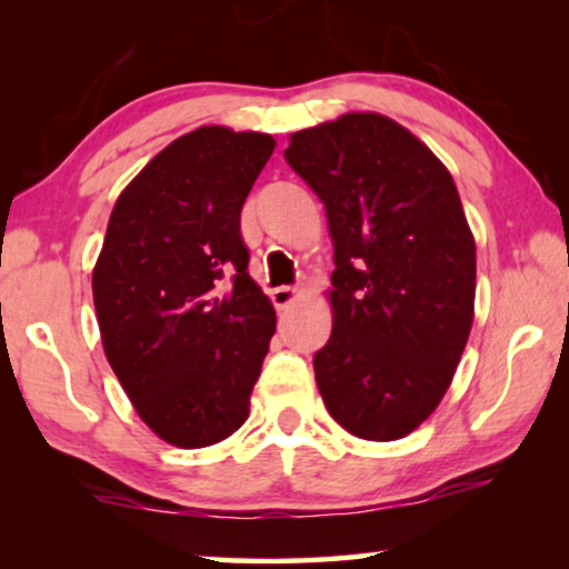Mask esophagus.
<instances>
[{
  "instance_id": "esophagus-1",
  "label": "esophagus",
  "mask_w": 569,
  "mask_h": 569,
  "mask_svg": "<svg viewBox=\"0 0 569 569\" xmlns=\"http://www.w3.org/2000/svg\"><path fill=\"white\" fill-rule=\"evenodd\" d=\"M298 298H300L298 287H277V290H271V302H274L277 308L292 306Z\"/></svg>"
}]
</instances>
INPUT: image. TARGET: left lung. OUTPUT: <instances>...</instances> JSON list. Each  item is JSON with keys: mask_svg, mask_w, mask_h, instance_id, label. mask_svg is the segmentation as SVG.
<instances>
[{"mask_svg": "<svg viewBox=\"0 0 569 569\" xmlns=\"http://www.w3.org/2000/svg\"><path fill=\"white\" fill-rule=\"evenodd\" d=\"M284 160L323 201L337 263L318 391L347 432L399 440L446 396L473 321L477 246L453 178L380 113L302 129Z\"/></svg>", "mask_w": 569, "mask_h": 569, "instance_id": "1", "label": "left lung"}]
</instances>
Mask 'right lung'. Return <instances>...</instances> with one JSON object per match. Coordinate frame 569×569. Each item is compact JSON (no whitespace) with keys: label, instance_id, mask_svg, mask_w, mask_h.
Segmentation results:
<instances>
[{"label":"right lung","instance_id":"right-lung-1","mask_svg":"<svg viewBox=\"0 0 569 569\" xmlns=\"http://www.w3.org/2000/svg\"><path fill=\"white\" fill-rule=\"evenodd\" d=\"M271 152L269 134L201 127L154 154L108 220L92 271L103 349L170 446H214L248 419L277 313L248 277L240 209Z\"/></svg>","mask_w":569,"mask_h":569}]
</instances>
